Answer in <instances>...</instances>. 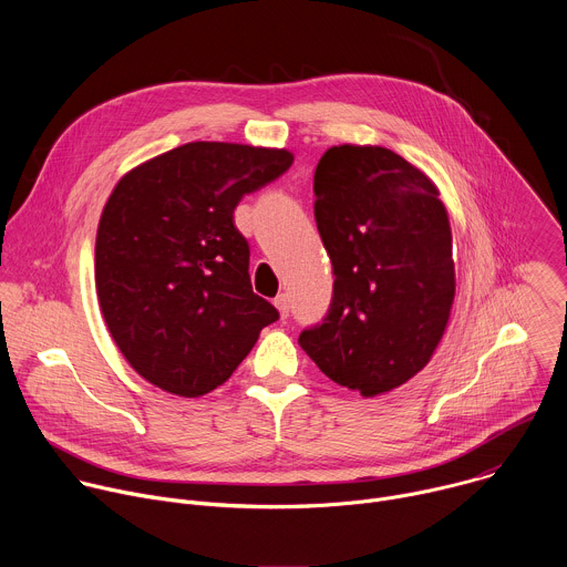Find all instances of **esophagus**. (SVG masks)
Returning <instances> with one entry per match:
<instances>
[{
	"label": "esophagus",
	"mask_w": 567,
	"mask_h": 567,
	"mask_svg": "<svg viewBox=\"0 0 567 567\" xmlns=\"http://www.w3.org/2000/svg\"><path fill=\"white\" fill-rule=\"evenodd\" d=\"M274 305H276V309L280 311V316L287 318V313H289V296H287V293H278V296L274 298Z\"/></svg>",
	"instance_id": "esophagus-1"
}]
</instances>
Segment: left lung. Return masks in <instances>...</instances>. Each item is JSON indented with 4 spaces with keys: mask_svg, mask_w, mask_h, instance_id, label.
Returning <instances> with one entry per match:
<instances>
[{
    "mask_svg": "<svg viewBox=\"0 0 567 567\" xmlns=\"http://www.w3.org/2000/svg\"><path fill=\"white\" fill-rule=\"evenodd\" d=\"M313 195L334 298L298 343L334 383L385 394L429 365L449 326L455 262L446 206L426 173L381 145L330 147Z\"/></svg>",
    "mask_w": 567,
    "mask_h": 567,
    "instance_id": "8db88e82",
    "label": "left lung"
}]
</instances>
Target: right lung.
Returning a JSON list of instances; mask_svg holds the SVG:
<instances>
[{"label": "right lung", "mask_w": 567, "mask_h": 567, "mask_svg": "<svg viewBox=\"0 0 567 567\" xmlns=\"http://www.w3.org/2000/svg\"><path fill=\"white\" fill-rule=\"evenodd\" d=\"M291 164L285 147L193 141L114 186L96 230V296L116 348L152 385L188 399L215 390L278 320L254 293L233 210Z\"/></svg>", "instance_id": "obj_1"}]
</instances>
